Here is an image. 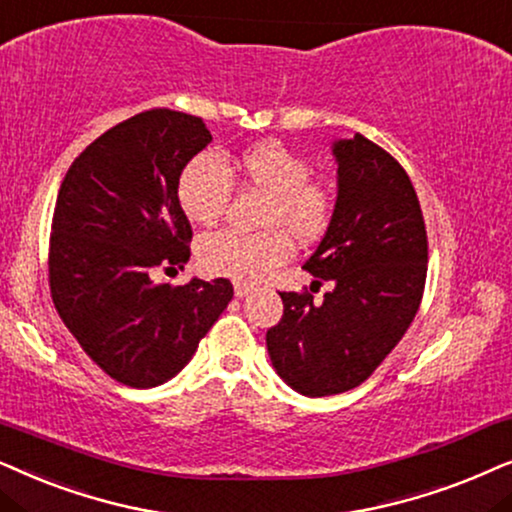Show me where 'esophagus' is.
Here are the masks:
<instances>
[{
    "mask_svg": "<svg viewBox=\"0 0 512 512\" xmlns=\"http://www.w3.org/2000/svg\"><path fill=\"white\" fill-rule=\"evenodd\" d=\"M252 292V285L250 283H243V281H234V295L236 297H245Z\"/></svg>",
    "mask_w": 512,
    "mask_h": 512,
    "instance_id": "34e87169",
    "label": "esophagus"
}]
</instances>
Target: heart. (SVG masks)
I'll use <instances>...</instances> for the list:
<instances>
[{
  "instance_id": "b5f03b06",
  "label": "heart",
  "mask_w": 512,
  "mask_h": 512,
  "mask_svg": "<svg viewBox=\"0 0 512 512\" xmlns=\"http://www.w3.org/2000/svg\"><path fill=\"white\" fill-rule=\"evenodd\" d=\"M238 173L250 189L267 196L262 231L245 234L220 229L203 236L199 262L208 274L234 281H260L283 264L292 252V239L313 243L330 229L337 196L325 180L311 177V163L295 149L276 140L252 145L238 156ZM234 192L229 168L220 156H194L177 177V201L196 224H215L227 210Z\"/></svg>"
}]
</instances>
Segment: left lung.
I'll use <instances>...</instances> for the list:
<instances>
[{
	"label": "left lung",
	"mask_w": 512,
	"mask_h": 512,
	"mask_svg": "<svg viewBox=\"0 0 512 512\" xmlns=\"http://www.w3.org/2000/svg\"><path fill=\"white\" fill-rule=\"evenodd\" d=\"M332 152L335 217L304 264L332 290L323 302L306 288L278 292L283 318L267 330L276 372L311 398L351 391L384 363L417 316L428 271L424 213L405 168L360 133Z\"/></svg>",
	"instance_id": "obj_1"
}]
</instances>
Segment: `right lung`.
<instances>
[{"label": "right lung", "mask_w": 512, "mask_h": 512, "mask_svg": "<svg viewBox=\"0 0 512 512\" xmlns=\"http://www.w3.org/2000/svg\"><path fill=\"white\" fill-rule=\"evenodd\" d=\"M213 135L201 117L147 109L93 140L60 185L49 288L60 320L102 372L159 386L192 360L234 297L227 278L154 283L192 255L177 177Z\"/></svg>", "instance_id": "1"}]
</instances>
